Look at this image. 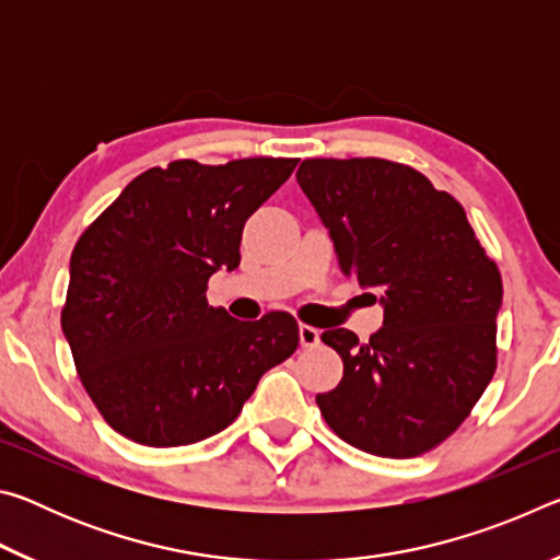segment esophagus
<instances>
[{
	"mask_svg": "<svg viewBox=\"0 0 560 560\" xmlns=\"http://www.w3.org/2000/svg\"><path fill=\"white\" fill-rule=\"evenodd\" d=\"M318 340H320V330L318 328L306 326V324L299 326V343H301V348H316Z\"/></svg>",
	"mask_w": 560,
	"mask_h": 560,
	"instance_id": "obj_1",
	"label": "esophagus"
}]
</instances>
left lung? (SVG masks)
Listing matches in <instances>:
<instances>
[{"mask_svg": "<svg viewBox=\"0 0 560 560\" xmlns=\"http://www.w3.org/2000/svg\"><path fill=\"white\" fill-rule=\"evenodd\" d=\"M296 179L340 271L381 291L385 311L368 343L348 328L324 330L320 340L343 358V381L316 395L320 415L377 457L430 452L467 420L497 371V264L464 207L412 167L314 158Z\"/></svg>", "mask_w": 560, "mask_h": 560, "instance_id": "left-lung-1", "label": "left lung"}]
</instances>
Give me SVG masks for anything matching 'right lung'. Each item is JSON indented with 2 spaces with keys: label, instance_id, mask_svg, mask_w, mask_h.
<instances>
[{
  "label": "right lung",
  "instance_id": "obj_1",
  "mask_svg": "<svg viewBox=\"0 0 560 560\" xmlns=\"http://www.w3.org/2000/svg\"><path fill=\"white\" fill-rule=\"evenodd\" d=\"M296 163L150 167L75 242L61 328L83 387L122 438L148 447L212 438L296 350L291 314L236 320L205 296L214 271L240 267L244 222Z\"/></svg>",
  "mask_w": 560,
  "mask_h": 560
}]
</instances>
